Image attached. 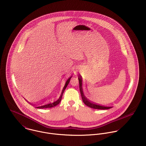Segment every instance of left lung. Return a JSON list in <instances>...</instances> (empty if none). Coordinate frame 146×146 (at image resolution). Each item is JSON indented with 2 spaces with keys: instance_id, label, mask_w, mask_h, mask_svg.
Listing matches in <instances>:
<instances>
[{
  "instance_id": "8db88e82",
  "label": "left lung",
  "mask_w": 146,
  "mask_h": 146,
  "mask_svg": "<svg viewBox=\"0 0 146 146\" xmlns=\"http://www.w3.org/2000/svg\"><path fill=\"white\" fill-rule=\"evenodd\" d=\"M78 80H79V83H80V90L81 92V96H82V99L84 104L87 105V106L95 109H100V110H106V109H109L111 108L112 107H107V106H101L100 105H97L96 104H95L89 100H88L86 97H85L83 91V88H82V80L81 77H78Z\"/></svg>"
}]
</instances>
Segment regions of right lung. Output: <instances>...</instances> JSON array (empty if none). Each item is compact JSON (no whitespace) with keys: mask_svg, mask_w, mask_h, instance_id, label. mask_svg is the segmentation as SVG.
<instances>
[{"mask_svg":"<svg viewBox=\"0 0 146 146\" xmlns=\"http://www.w3.org/2000/svg\"><path fill=\"white\" fill-rule=\"evenodd\" d=\"M72 78V76H71L70 78H69L67 80V81H66L65 86H64V88H63V90H62V94H61V95H60V96L59 97V98L57 100H56V101H53V102H47V103H46V104H44V105H41V106H37V107H36V108H37V109L50 108L54 107V106H56L57 105H58V104L60 103V101H61V100H62V96H63V93H64V90H65L66 87H67L68 84H69V82H70V78Z\"/></svg>","mask_w":146,"mask_h":146,"instance_id":"add662e5","label":"right lung"}]
</instances>
